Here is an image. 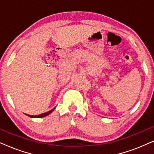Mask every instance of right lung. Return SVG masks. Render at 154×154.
Segmentation results:
<instances>
[{
    "instance_id": "obj_1",
    "label": "right lung",
    "mask_w": 154,
    "mask_h": 154,
    "mask_svg": "<svg viewBox=\"0 0 154 154\" xmlns=\"http://www.w3.org/2000/svg\"><path fill=\"white\" fill-rule=\"evenodd\" d=\"M54 109H55V108L52 109V110L48 111V112L44 113H42V114H40V115H38V116H31V115H28V114H26V115L30 117V118H43V117L46 116L50 114V113H51L52 112V111H53L54 110Z\"/></svg>"
}]
</instances>
